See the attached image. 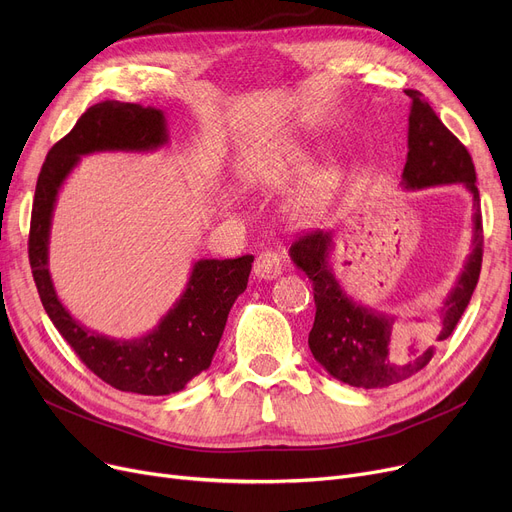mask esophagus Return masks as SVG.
<instances>
[{"label":"esophagus","mask_w":512,"mask_h":512,"mask_svg":"<svg viewBox=\"0 0 512 512\" xmlns=\"http://www.w3.org/2000/svg\"><path fill=\"white\" fill-rule=\"evenodd\" d=\"M253 272L261 280H276L282 274V257L276 251H265L257 257Z\"/></svg>","instance_id":"esophagus-1"}]
</instances>
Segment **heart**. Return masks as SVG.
Masks as SVG:
<instances>
[{"label": "heart", "instance_id": "heart-1", "mask_svg": "<svg viewBox=\"0 0 512 512\" xmlns=\"http://www.w3.org/2000/svg\"><path fill=\"white\" fill-rule=\"evenodd\" d=\"M305 168L303 155H288L280 161H276L270 168H261L259 172L249 176V184L255 188H278L292 180L294 174H299ZM338 188V176L332 170H321L313 178L307 180V184L301 188L292 201V215L297 220H311L315 215L324 211Z\"/></svg>", "mask_w": 512, "mask_h": 512}]
</instances>
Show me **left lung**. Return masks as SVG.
<instances>
[{"label":"left lung","mask_w":512,"mask_h":512,"mask_svg":"<svg viewBox=\"0 0 512 512\" xmlns=\"http://www.w3.org/2000/svg\"><path fill=\"white\" fill-rule=\"evenodd\" d=\"M405 93L411 97L409 153L400 184L405 191L461 184L473 203L471 253L440 307L429 315L413 317L419 324H434L425 326L421 338H415L405 332L396 334L394 313L378 311L346 294L332 270L336 238L332 232L315 230L294 242L288 255L313 282L317 307L309 332L311 353L332 378L355 388H384L402 382L432 361L438 344L459 324L481 272L483 228L471 155L419 91Z\"/></svg>","instance_id":"obj_1"}]
</instances>
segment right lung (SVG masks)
I'll use <instances>...</instances> for the list:
<instances>
[{"instance_id":"obj_1","label":"right lung","mask_w":512,"mask_h":512,"mask_svg":"<svg viewBox=\"0 0 512 512\" xmlns=\"http://www.w3.org/2000/svg\"><path fill=\"white\" fill-rule=\"evenodd\" d=\"M168 143V120L159 107L120 101L91 105L45 157L29 236L33 278L53 326L97 378L116 390L145 396L180 392L209 369L228 313L247 288L253 255L195 261L182 294L153 330L134 338H114L80 324L60 301L49 272V236L58 195L80 157L105 151L153 153Z\"/></svg>"}]
</instances>
